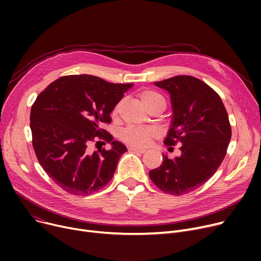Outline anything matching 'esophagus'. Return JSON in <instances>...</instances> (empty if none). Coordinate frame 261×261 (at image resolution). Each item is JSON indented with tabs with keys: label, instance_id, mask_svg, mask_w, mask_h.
<instances>
[{
	"label": "esophagus",
	"instance_id": "1",
	"mask_svg": "<svg viewBox=\"0 0 261 261\" xmlns=\"http://www.w3.org/2000/svg\"><path fill=\"white\" fill-rule=\"evenodd\" d=\"M130 151H134V152H139V153H145L146 152V149L143 148H138V147H129Z\"/></svg>",
	"mask_w": 261,
	"mask_h": 261
}]
</instances>
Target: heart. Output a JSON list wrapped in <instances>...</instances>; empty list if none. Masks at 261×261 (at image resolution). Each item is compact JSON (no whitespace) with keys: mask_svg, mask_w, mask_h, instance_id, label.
<instances>
[{"mask_svg":"<svg viewBox=\"0 0 261 261\" xmlns=\"http://www.w3.org/2000/svg\"><path fill=\"white\" fill-rule=\"evenodd\" d=\"M140 98L142 102L150 110L151 108L159 105H166L165 98L163 96L153 91V90H145L140 94ZM121 101L117 102L112 110V116L116 117ZM155 132L153 129L148 127H128L120 133L121 141L131 146V147H145L148 146L153 139Z\"/></svg>","mask_w":261,"mask_h":261,"instance_id":"1","label":"heart"}]
</instances>
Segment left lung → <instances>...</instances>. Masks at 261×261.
<instances>
[{"label": "left lung", "instance_id": "1", "mask_svg": "<svg viewBox=\"0 0 261 261\" xmlns=\"http://www.w3.org/2000/svg\"><path fill=\"white\" fill-rule=\"evenodd\" d=\"M154 84L169 92L173 111L164 144L181 145V155H163L161 166L149 176L164 193L182 196L202 186L221 165L231 138L230 123L221 97L202 80L180 75Z\"/></svg>", "mask_w": 261, "mask_h": 261}]
</instances>
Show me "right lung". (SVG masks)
<instances>
[{"label":"right lung","mask_w":261,"mask_h":261,"mask_svg":"<svg viewBox=\"0 0 261 261\" xmlns=\"http://www.w3.org/2000/svg\"><path fill=\"white\" fill-rule=\"evenodd\" d=\"M131 87L68 75L38 95L31 110L33 147L40 165L66 193L89 196L112 180L127 148L100 126L111 122L113 108ZM98 139L114 147L92 153L89 144Z\"/></svg>","instance_id":"1"}]
</instances>
